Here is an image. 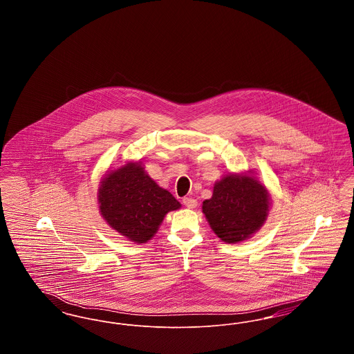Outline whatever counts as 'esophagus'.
<instances>
[{
  "instance_id": "1",
  "label": "esophagus",
  "mask_w": 354,
  "mask_h": 354,
  "mask_svg": "<svg viewBox=\"0 0 354 354\" xmlns=\"http://www.w3.org/2000/svg\"><path fill=\"white\" fill-rule=\"evenodd\" d=\"M183 204H185L187 208H196V205H198V202L195 201V199H192V198H185L183 199Z\"/></svg>"
}]
</instances>
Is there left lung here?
I'll return each instance as SVG.
<instances>
[{"mask_svg": "<svg viewBox=\"0 0 354 354\" xmlns=\"http://www.w3.org/2000/svg\"><path fill=\"white\" fill-rule=\"evenodd\" d=\"M270 191L252 171L230 172L214 185L211 199L202 209L211 230L221 241L236 244L252 237L270 214Z\"/></svg>", "mask_w": 354, "mask_h": 354, "instance_id": "1", "label": "left lung"}]
</instances>
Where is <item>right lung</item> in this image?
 Wrapping results in <instances>:
<instances>
[{
  "label": "right lung",
  "instance_id": "1",
  "mask_svg": "<svg viewBox=\"0 0 354 354\" xmlns=\"http://www.w3.org/2000/svg\"><path fill=\"white\" fill-rule=\"evenodd\" d=\"M97 198L104 221L136 244L151 240L169 211L182 207L149 176L140 160L109 171L100 182Z\"/></svg>",
  "mask_w": 354,
  "mask_h": 354
}]
</instances>
